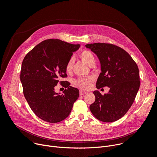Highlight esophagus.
<instances>
[{
    "label": "esophagus",
    "instance_id": "34e87169",
    "mask_svg": "<svg viewBox=\"0 0 157 157\" xmlns=\"http://www.w3.org/2000/svg\"><path fill=\"white\" fill-rule=\"evenodd\" d=\"M80 96H82V95H84V94H86L87 93V92H86V91H82V90H80Z\"/></svg>",
    "mask_w": 157,
    "mask_h": 157
}]
</instances>
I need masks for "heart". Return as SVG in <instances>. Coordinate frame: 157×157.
I'll list each match as a JSON object with an SVG mask.
<instances>
[{
    "mask_svg": "<svg viewBox=\"0 0 157 157\" xmlns=\"http://www.w3.org/2000/svg\"><path fill=\"white\" fill-rule=\"evenodd\" d=\"M80 57L82 59V60L88 66H90L92 63H94L95 62L94 56L92 52L89 50H84L80 54ZM72 66H73V60L72 59H70L68 63L66 64V71L67 72H70L72 69ZM90 82H91L90 78H80L77 80L75 82V84L77 86H78L80 88L86 89L89 88V86H90Z\"/></svg>",
    "mask_w": 157,
    "mask_h": 157,
    "instance_id": "b5f03b06",
    "label": "heart"
}]
</instances>
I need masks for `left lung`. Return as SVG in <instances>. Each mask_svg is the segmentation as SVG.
Instances as JSON below:
<instances>
[{
    "label": "left lung",
    "instance_id": "left-lung-1",
    "mask_svg": "<svg viewBox=\"0 0 157 157\" xmlns=\"http://www.w3.org/2000/svg\"><path fill=\"white\" fill-rule=\"evenodd\" d=\"M98 57L101 65L96 87L107 86L110 90L102 95L93 92L95 101L89 107L98 120L110 123L121 118L131 107L140 87L138 66L127 52L109 43L86 44Z\"/></svg>",
    "mask_w": 157,
    "mask_h": 157
}]
</instances>
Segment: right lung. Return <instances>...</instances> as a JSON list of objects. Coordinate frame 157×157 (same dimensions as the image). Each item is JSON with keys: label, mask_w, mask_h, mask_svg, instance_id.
Returning <instances> with one entry per match:
<instances>
[{"label": "right lung", "mask_w": 157, "mask_h": 157, "mask_svg": "<svg viewBox=\"0 0 157 157\" xmlns=\"http://www.w3.org/2000/svg\"><path fill=\"white\" fill-rule=\"evenodd\" d=\"M80 46L49 39L37 44L24 59L20 73L24 94L33 113L43 121L64 120L78 98V89L66 81L60 82L66 88L63 94L56 93L54 87L67 77L66 64Z\"/></svg>", "instance_id": "add662e5"}]
</instances>
